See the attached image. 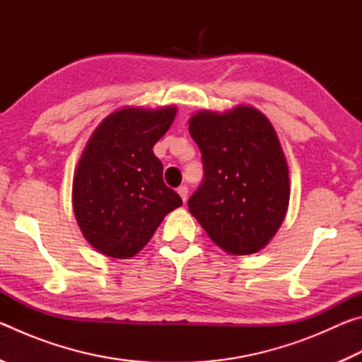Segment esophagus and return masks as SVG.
I'll list each match as a JSON object with an SVG mask.
<instances>
[{"label": "esophagus", "instance_id": "obj_1", "mask_svg": "<svg viewBox=\"0 0 362 362\" xmlns=\"http://www.w3.org/2000/svg\"><path fill=\"white\" fill-rule=\"evenodd\" d=\"M177 193L180 194V198L183 201H187V198H188V187L187 185H180L179 188H177Z\"/></svg>", "mask_w": 362, "mask_h": 362}]
</instances>
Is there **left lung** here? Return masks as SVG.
Wrapping results in <instances>:
<instances>
[{"label": "left lung", "mask_w": 362, "mask_h": 362, "mask_svg": "<svg viewBox=\"0 0 362 362\" xmlns=\"http://www.w3.org/2000/svg\"><path fill=\"white\" fill-rule=\"evenodd\" d=\"M189 136L198 145L204 177L188 209L207 236L233 255L265 247L289 204V170L267 116L250 107L196 113Z\"/></svg>", "instance_id": "1"}]
</instances>
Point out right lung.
<instances>
[{
  "label": "right lung",
  "mask_w": 362,
  "mask_h": 362,
  "mask_svg": "<svg viewBox=\"0 0 362 362\" xmlns=\"http://www.w3.org/2000/svg\"><path fill=\"white\" fill-rule=\"evenodd\" d=\"M177 110L122 108L97 127L73 179V209L83 235L115 259L136 255L182 198L163 180L153 146Z\"/></svg>",
  "instance_id": "add662e5"
}]
</instances>
